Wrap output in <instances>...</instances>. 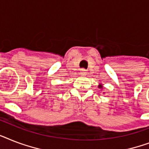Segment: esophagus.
I'll use <instances>...</instances> for the list:
<instances>
[{"instance_id": "esophagus-1", "label": "esophagus", "mask_w": 149, "mask_h": 149, "mask_svg": "<svg viewBox=\"0 0 149 149\" xmlns=\"http://www.w3.org/2000/svg\"><path fill=\"white\" fill-rule=\"evenodd\" d=\"M86 70H84V69H82L81 70V74L83 75V76H85V75H86Z\"/></svg>"}]
</instances>
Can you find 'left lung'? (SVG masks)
Wrapping results in <instances>:
<instances>
[{"label": "left lung", "instance_id": "1", "mask_svg": "<svg viewBox=\"0 0 149 149\" xmlns=\"http://www.w3.org/2000/svg\"><path fill=\"white\" fill-rule=\"evenodd\" d=\"M98 87H99V88H100V89H103V86H102V84H101V83H100V85L98 86Z\"/></svg>", "mask_w": 149, "mask_h": 149}]
</instances>
